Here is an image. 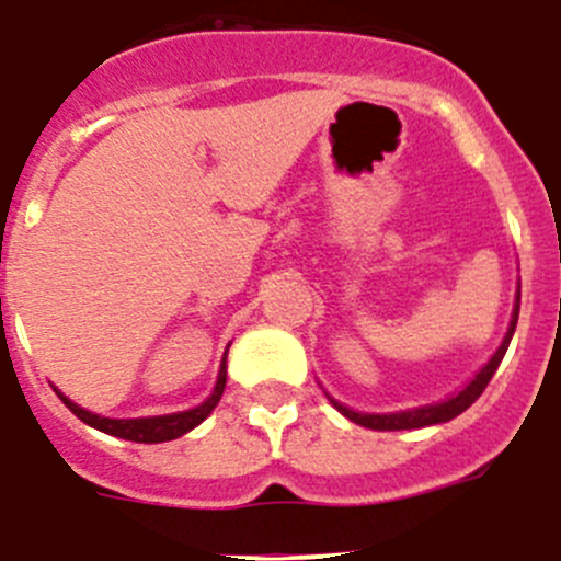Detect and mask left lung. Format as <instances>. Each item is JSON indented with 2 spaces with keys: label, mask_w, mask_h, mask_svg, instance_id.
I'll list each match as a JSON object with an SVG mask.
<instances>
[{
  "label": "left lung",
  "mask_w": 561,
  "mask_h": 561,
  "mask_svg": "<svg viewBox=\"0 0 561 561\" xmlns=\"http://www.w3.org/2000/svg\"><path fill=\"white\" fill-rule=\"evenodd\" d=\"M517 314H520V286H517L515 308H512V320H508L506 336H503V342L497 344V351L492 353L490 362H486L479 373L472 375L465 387L456 389V392L448 394L445 400H436V403H425V405H414V409H400V411H356V409H351V405L339 403L336 398H331V394L325 392L328 400H331L333 409H336L339 414H344V417L353 420L356 425H364V428H373V431H411V428H425V425L448 423V420L459 417L461 411L470 409V405L481 398V392L486 389V383L492 381V375H495V369L501 367L503 356H506L508 342H512V336H515Z\"/></svg>",
  "instance_id": "8db88e82"
}]
</instances>
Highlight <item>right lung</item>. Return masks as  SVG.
I'll return each instance as SVG.
<instances>
[{"instance_id": "add662e5", "label": "right lung", "mask_w": 561, "mask_h": 561, "mask_svg": "<svg viewBox=\"0 0 561 561\" xmlns=\"http://www.w3.org/2000/svg\"><path fill=\"white\" fill-rule=\"evenodd\" d=\"M230 347V344H228ZM225 381H228V351H225L222 364H219V375H217V383H214V392L203 400L199 405L186 411H172V414H156V417H102L96 411L82 409L77 405L75 400L66 398L64 392L60 400L69 405V411L75 417H80L82 423L91 425V428L102 431V434H111V436H119V439H130V442H147V445H156V442H172L178 436L188 434L192 428H197L205 417H208L210 411L217 409V403L222 400L225 392Z\"/></svg>"}]
</instances>
